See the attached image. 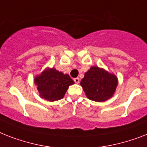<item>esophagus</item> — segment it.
<instances>
[{"instance_id":"obj_1","label":"esophagus","mask_w":147,"mask_h":147,"mask_svg":"<svg viewBox=\"0 0 147 147\" xmlns=\"http://www.w3.org/2000/svg\"><path fill=\"white\" fill-rule=\"evenodd\" d=\"M74 82H76V84H78V83H79V82H80L79 78H74Z\"/></svg>"}]
</instances>
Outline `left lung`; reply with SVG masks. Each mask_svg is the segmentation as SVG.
Returning <instances> with one entry per match:
<instances>
[{
    "mask_svg": "<svg viewBox=\"0 0 147 147\" xmlns=\"http://www.w3.org/2000/svg\"><path fill=\"white\" fill-rule=\"evenodd\" d=\"M117 84L118 80L115 76L96 66L90 68L81 82L87 97L96 102H103L110 98Z\"/></svg>",
    "mask_w": 147,
    "mask_h": 147,
    "instance_id": "8db88e82",
    "label": "left lung"
}]
</instances>
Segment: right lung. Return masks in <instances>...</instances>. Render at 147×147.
<instances>
[{"instance_id": "1", "label": "right lung", "mask_w": 147, "mask_h": 147, "mask_svg": "<svg viewBox=\"0 0 147 147\" xmlns=\"http://www.w3.org/2000/svg\"><path fill=\"white\" fill-rule=\"evenodd\" d=\"M40 97L49 101L59 100L65 95L69 86L74 84L67 74L58 71L52 68L44 71L34 78Z\"/></svg>"}]
</instances>
